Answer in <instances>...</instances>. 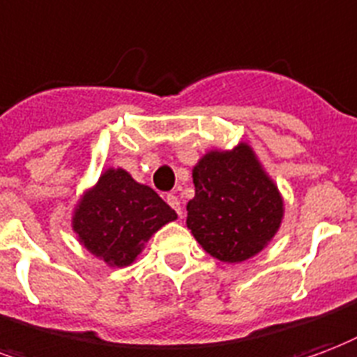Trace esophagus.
Wrapping results in <instances>:
<instances>
[{
    "mask_svg": "<svg viewBox=\"0 0 357 357\" xmlns=\"http://www.w3.org/2000/svg\"><path fill=\"white\" fill-rule=\"evenodd\" d=\"M166 202H168V206H170L172 210H176L178 215H181V204H179V199L176 195H166Z\"/></svg>",
    "mask_w": 357,
    "mask_h": 357,
    "instance_id": "34e87169",
    "label": "esophagus"
}]
</instances>
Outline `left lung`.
Here are the masks:
<instances>
[{"label": "left lung", "instance_id": "1", "mask_svg": "<svg viewBox=\"0 0 357 357\" xmlns=\"http://www.w3.org/2000/svg\"><path fill=\"white\" fill-rule=\"evenodd\" d=\"M187 227L212 257L240 263L263 250L282 221V199L248 145L208 153L192 170Z\"/></svg>", "mask_w": 357, "mask_h": 357}]
</instances>
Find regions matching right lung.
<instances>
[{"instance_id": "add662e5", "label": "right lung", "mask_w": 357, "mask_h": 357, "mask_svg": "<svg viewBox=\"0 0 357 357\" xmlns=\"http://www.w3.org/2000/svg\"><path fill=\"white\" fill-rule=\"evenodd\" d=\"M176 218L151 187L136 183L125 170H107L77 206L73 229L96 257L126 266L153 232Z\"/></svg>"}]
</instances>
